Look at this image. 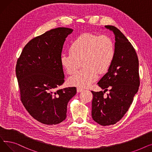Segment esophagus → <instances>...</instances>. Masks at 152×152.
<instances>
[{
    "label": "esophagus",
    "mask_w": 152,
    "mask_h": 152,
    "mask_svg": "<svg viewBox=\"0 0 152 152\" xmlns=\"http://www.w3.org/2000/svg\"><path fill=\"white\" fill-rule=\"evenodd\" d=\"M84 90L83 89H81V88H80V87H77V92H81L82 91H83Z\"/></svg>",
    "instance_id": "34e87169"
}]
</instances>
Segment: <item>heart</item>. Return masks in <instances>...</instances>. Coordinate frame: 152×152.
Returning <instances> with one entry per match:
<instances>
[{
    "mask_svg": "<svg viewBox=\"0 0 152 152\" xmlns=\"http://www.w3.org/2000/svg\"><path fill=\"white\" fill-rule=\"evenodd\" d=\"M70 52L62 53L60 63L68 75L75 73L82 65L84 67L69 77L70 85L80 88L89 86L95 81L100 73L110 68L115 56V45L108 36L85 33L72 43Z\"/></svg>",
    "mask_w": 152,
    "mask_h": 152,
    "instance_id": "heart-1",
    "label": "heart"
}]
</instances>
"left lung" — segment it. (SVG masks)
Returning <instances> with one entry per match:
<instances>
[{
  "label": "left lung",
  "instance_id": "1",
  "mask_svg": "<svg viewBox=\"0 0 152 152\" xmlns=\"http://www.w3.org/2000/svg\"><path fill=\"white\" fill-rule=\"evenodd\" d=\"M105 28L115 36V52L108 72L97 84L105 90L110 87V94L103 97L104 91H92V119L104 126L114 124L124 116L140 85L139 60L133 46L117 28L110 25Z\"/></svg>",
  "mask_w": 152,
  "mask_h": 152
}]
</instances>
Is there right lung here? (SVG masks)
<instances>
[{
    "label": "right lung",
    "instance_id": "1",
    "mask_svg": "<svg viewBox=\"0 0 152 152\" xmlns=\"http://www.w3.org/2000/svg\"><path fill=\"white\" fill-rule=\"evenodd\" d=\"M73 29L57 28L34 37L23 48L16 66L21 100L28 113L44 124H57L66 118L67 105L75 87L55 91L65 82L60 63L63 46Z\"/></svg>",
    "mask_w": 152,
    "mask_h": 152
}]
</instances>
